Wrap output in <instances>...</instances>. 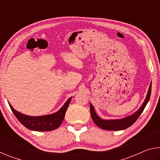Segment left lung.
I'll return each instance as SVG.
<instances>
[{"label":"left lung","instance_id":"left-lung-1","mask_svg":"<svg viewBox=\"0 0 160 160\" xmlns=\"http://www.w3.org/2000/svg\"><path fill=\"white\" fill-rule=\"evenodd\" d=\"M151 88L152 83L150 84V88H149L147 97H146L145 102H143L141 107L134 114L128 116V117L124 118L123 119H117V120H103V119L100 118L97 115L93 106L90 104L91 116L94 123L97 126H99V128L104 130H108V131H121V130L128 128V127L132 126L136 121L140 114L142 113L143 110H144L146 105L148 104L149 99H150L151 94Z\"/></svg>","mask_w":160,"mask_h":160}]
</instances>
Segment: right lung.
<instances>
[{"label": "right lung", "instance_id": "obj_1", "mask_svg": "<svg viewBox=\"0 0 160 160\" xmlns=\"http://www.w3.org/2000/svg\"><path fill=\"white\" fill-rule=\"evenodd\" d=\"M72 97L68 99L61 109L57 112L51 115L42 116H29L15 111L10 105L12 113L18 120L27 128L36 131H50L58 128L63 121Z\"/></svg>", "mask_w": 160, "mask_h": 160}]
</instances>
